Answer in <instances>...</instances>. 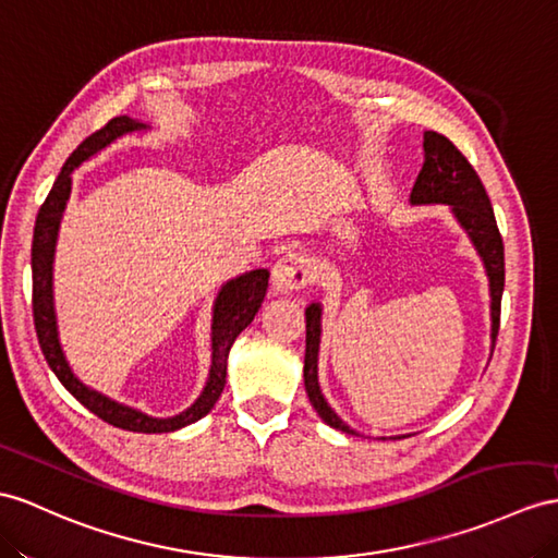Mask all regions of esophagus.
Masks as SVG:
<instances>
[{
  "label": "esophagus",
  "instance_id": "34e87169",
  "mask_svg": "<svg viewBox=\"0 0 558 558\" xmlns=\"http://www.w3.org/2000/svg\"><path fill=\"white\" fill-rule=\"evenodd\" d=\"M271 279H275L277 291H298L315 281V267L305 253L289 251L271 267Z\"/></svg>",
  "mask_w": 558,
  "mask_h": 558
}]
</instances>
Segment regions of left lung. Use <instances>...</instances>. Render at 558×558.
I'll return each instance as SVG.
<instances>
[{
    "mask_svg": "<svg viewBox=\"0 0 558 558\" xmlns=\"http://www.w3.org/2000/svg\"><path fill=\"white\" fill-rule=\"evenodd\" d=\"M424 151L426 160L421 168L414 189L412 203H447L452 206L459 225L466 229L473 246L478 248L487 277H490V295H493V350L499 333V315H501V291H505V243L497 229V220L493 213V203L487 198L485 186L478 172L473 170L466 156L438 132H424ZM319 319L322 310L312 303L305 310V390L307 398L315 407L324 424L338 428L343 433H355L336 412L326 404L319 384H317V352H319Z\"/></svg>",
    "mask_w": 558,
    "mask_h": 558,
    "instance_id": "8db88e82",
    "label": "left lung"
}]
</instances>
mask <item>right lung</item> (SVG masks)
<instances>
[{"label":"right lung","instance_id":"obj_1","mask_svg":"<svg viewBox=\"0 0 558 558\" xmlns=\"http://www.w3.org/2000/svg\"><path fill=\"white\" fill-rule=\"evenodd\" d=\"M144 128H146L144 122H134L128 116H118L113 120H108L101 130L92 132L89 137L80 144L63 162L57 182H53L51 192L45 198L43 208H39L37 220H35V232H33V319H35L37 341H39V348H43V355H45L47 364L51 366V372L57 374L59 381L65 386V390L71 392L77 402H83L89 412L104 418L106 424L118 426L122 430L170 433V430L194 424V421H198L201 416H206L215 407V402L220 400L222 388L227 384L229 350H232L236 336L246 329V326L253 322V317L257 315V310H260V305L265 301L269 271L253 269V271H248V275L225 283L220 295H217L215 312H213L210 378H208L206 388H203L201 398L192 407H189L186 412L177 414L172 418H154V416H146L137 410H132V407L108 400L106 396H101V392L92 390L85 384L77 381L61 352L59 338H57V322H53V303H51V257H53V243H57L61 213L65 208L68 194H71V172L85 158L97 154L99 148H104L106 144H111L116 137H120V134L144 130Z\"/></svg>","mask_w":558,"mask_h":558}]
</instances>
